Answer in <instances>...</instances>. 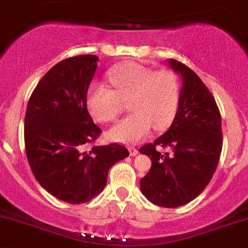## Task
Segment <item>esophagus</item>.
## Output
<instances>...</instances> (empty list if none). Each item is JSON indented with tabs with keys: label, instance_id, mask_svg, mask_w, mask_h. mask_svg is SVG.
I'll return each instance as SVG.
<instances>
[{
	"label": "esophagus",
	"instance_id": "34e87169",
	"mask_svg": "<svg viewBox=\"0 0 248 248\" xmlns=\"http://www.w3.org/2000/svg\"><path fill=\"white\" fill-rule=\"evenodd\" d=\"M129 152H130V155H136L139 153V151H138V148H135L131 146V147H129Z\"/></svg>",
	"mask_w": 248,
	"mask_h": 248
}]
</instances>
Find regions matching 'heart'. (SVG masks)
<instances>
[{
  "label": "heart",
  "mask_w": 248,
  "mask_h": 248,
  "mask_svg": "<svg viewBox=\"0 0 248 248\" xmlns=\"http://www.w3.org/2000/svg\"><path fill=\"white\" fill-rule=\"evenodd\" d=\"M113 89L93 82L87 90L86 107L97 122H114L129 100L131 114L108 131L115 142L134 143L147 138L152 128L166 130L173 122L180 98V84L171 70L153 72L134 62L120 63L108 72Z\"/></svg>",
  "instance_id": "obj_1"
}]
</instances>
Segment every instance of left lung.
I'll return each instance as SVG.
<instances>
[{
    "instance_id": "left-lung-1",
    "label": "left lung",
    "mask_w": 248,
    "mask_h": 248,
    "mask_svg": "<svg viewBox=\"0 0 248 248\" xmlns=\"http://www.w3.org/2000/svg\"><path fill=\"white\" fill-rule=\"evenodd\" d=\"M169 65L183 78L178 112L166 134L140 148L152 162L140 188L152 203L175 208L208 185L219 163L223 133L216 100L199 75L179 61L170 60ZM157 145L170 147L172 155L158 153Z\"/></svg>"
}]
</instances>
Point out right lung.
<instances>
[{"label": "right lung", "mask_w": 248, "mask_h": 248, "mask_svg": "<svg viewBox=\"0 0 248 248\" xmlns=\"http://www.w3.org/2000/svg\"><path fill=\"white\" fill-rule=\"evenodd\" d=\"M97 61L81 55L53 65L32 91L25 112V152L32 174L47 192L67 203L97 196L110 167L129 155L118 143L86 150L102 133L86 107Z\"/></svg>", "instance_id": "right-lung-1"}]
</instances>
